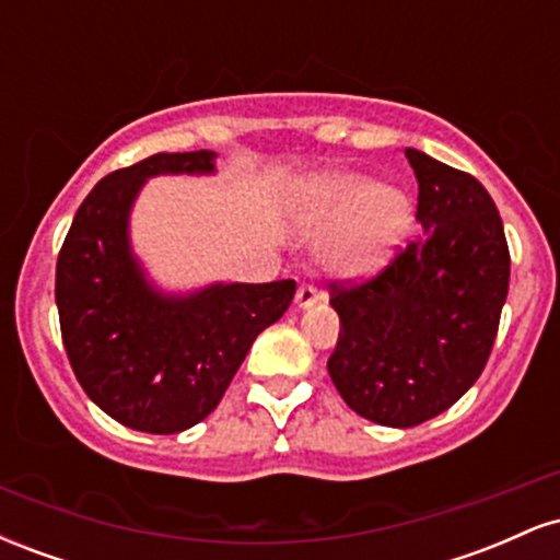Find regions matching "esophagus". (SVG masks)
<instances>
[{
    "label": "esophagus",
    "mask_w": 560,
    "mask_h": 560,
    "mask_svg": "<svg viewBox=\"0 0 560 560\" xmlns=\"http://www.w3.org/2000/svg\"><path fill=\"white\" fill-rule=\"evenodd\" d=\"M318 300H320V292L313 284H302L298 289V294H294V302H298L300 311H307V307L316 305Z\"/></svg>",
    "instance_id": "esophagus-1"
}]
</instances>
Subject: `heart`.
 Instances as JSON below:
<instances>
[{
    "instance_id": "obj_1",
    "label": "heart",
    "mask_w": 560,
    "mask_h": 560,
    "mask_svg": "<svg viewBox=\"0 0 560 560\" xmlns=\"http://www.w3.org/2000/svg\"><path fill=\"white\" fill-rule=\"evenodd\" d=\"M298 218L307 229H334L324 247L329 271L369 279L389 266L413 226V199L400 186L374 184L363 173H318L302 186Z\"/></svg>"
}]
</instances>
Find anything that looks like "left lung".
<instances>
[{"instance_id": "left-lung-1", "label": "left lung", "mask_w": 560, "mask_h": 560, "mask_svg": "<svg viewBox=\"0 0 560 560\" xmlns=\"http://www.w3.org/2000/svg\"><path fill=\"white\" fill-rule=\"evenodd\" d=\"M419 182L423 234L361 287H334L339 316L329 376L363 419L423 423L474 387L508 298L503 221L477 178L405 150Z\"/></svg>"}]
</instances>
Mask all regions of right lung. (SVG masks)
Here are the masks:
<instances>
[{
    "mask_svg": "<svg viewBox=\"0 0 560 560\" xmlns=\"http://www.w3.org/2000/svg\"><path fill=\"white\" fill-rule=\"evenodd\" d=\"M215 152H160L115 171L83 199L57 258L62 345L89 400L147 434L208 419L262 329L287 313L292 279L213 281L168 292L131 244V210L155 176H215Z\"/></svg>",
    "mask_w": 560,
    "mask_h": 560,
    "instance_id": "right-lung-1",
    "label": "right lung"
}]
</instances>
